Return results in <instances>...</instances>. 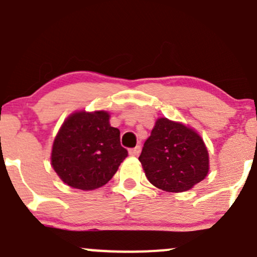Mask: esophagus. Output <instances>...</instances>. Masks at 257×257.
Listing matches in <instances>:
<instances>
[{
  "mask_svg": "<svg viewBox=\"0 0 257 257\" xmlns=\"http://www.w3.org/2000/svg\"><path fill=\"white\" fill-rule=\"evenodd\" d=\"M140 150H142V147L140 145H137L133 149H129V155L131 156H138L140 154Z\"/></svg>",
  "mask_w": 257,
  "mask_h": 257,
  "instance_id": "obj_1",
  "label": "esophagus"
}]
</instances>
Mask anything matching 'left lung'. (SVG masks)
<instances>
[{"label":"left lung","instance_id":"1","mask_svg":"<svg viewBox=\"0 0 257 257\" xmlns=\"http://www.w3.org/2000/svg\"><path fill=\"white\" fill-rule=\"evenodd\" d=\"M148 180L167 192H183L207 176L209 159L201 137L186 125L159 118L139 156Z\"/></svg>","mask_w":257,"mask_h":257}]
</instances>
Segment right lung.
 <instances>
[{
	"label": "right lung",
	"mask_w": 257,
	"mask_h": 257,
	"mask_svg": "<svg viewBox=\"0 0 257 257\" xmlns=\"http://www.w3.org/2000/svg\"><path fill=\"white\" fill-rule=\"evenodd\" d=\"M126 156L119 129L110 126L107 112H77L54 140L51 165L66 185L90 191L106 185Z\"/></svg>",
	"instance_id": "1"
}]
</instances>
